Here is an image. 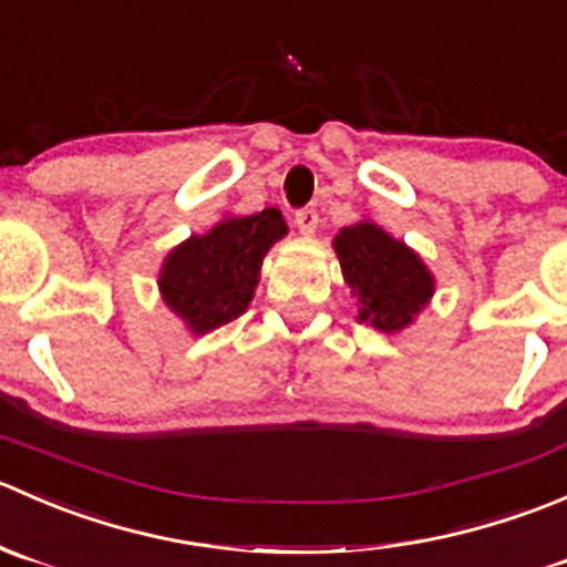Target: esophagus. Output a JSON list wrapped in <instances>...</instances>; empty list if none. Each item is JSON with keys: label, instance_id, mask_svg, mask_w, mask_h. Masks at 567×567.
Instances as JSON below:
<instances>
[{"label": "esophagus", "instance_id": "esophagus-1", "mask_svg": "<svg viewBox=\"0 0 567 567\" xmlns=\"http://www.w3.org/2000/svg\"><path fill=\"white\" fill-rule=\"evenodd\" d=\"M296 225H299V230L305 233V236H310V233H316V227H318V210L312 208V205H307V208H299V210H296Z\"/></svg>", "mask_w": 567, "mask_h": 567}]
</instances>
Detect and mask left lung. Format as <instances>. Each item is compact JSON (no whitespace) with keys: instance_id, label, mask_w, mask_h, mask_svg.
Returning <instances> with one entry per match:
<instances>
[{"instance_id":"8db88e82","label":"left lung","mask_w":567,"mask_h":567,"mask_svg":"<svg viewBox=\"0 0 567 567\" xmlns=\"http://www.w3.org/2000/svg\"><path fill=\"white\" fill-rule=\"evenodd\" d=\"M334 249L348 288L362 301L359 320H368L375 329H403L433 296V277L425 262L370 221L340 230Z\"/></svg>"}]
</instances>
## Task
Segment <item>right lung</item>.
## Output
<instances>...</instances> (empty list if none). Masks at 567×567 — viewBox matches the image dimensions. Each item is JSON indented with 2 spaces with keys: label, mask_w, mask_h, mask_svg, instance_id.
<instances>
[{
  "label": "right lung",
  "mask_w": 567,
  "mask_h": 567,
  "mask_svg": "<svg viewBox=\"0 0 567 567\" xmlns=\"http://www.w3.org/2000/svg\"><path fill=\"white\" fill-rule=\"evenodd\" d=\"M285 233L282 214L266 208L219 221L205 236H192L164 262L158 279L164 301L197 334L230 323L247 312L262 255Z\"/></svg>",
  "instance_id": "1"
}]
</instances>
